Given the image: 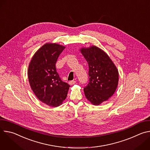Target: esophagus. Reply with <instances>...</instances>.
I'll list each match as a JSON object with an SVG mask.
<instances>
[{
    "instance_id": "34e87169",
    "label": "esophagus",
    "mask_w": 150,
    "mask_h": 150,
    "mask_svg": "<svg viewBox=\"0 0 150 150\" xmlns=\"http://www.w3.org/2000/svg\"><path fill=\"white\" fill-rule=\"evenodd\" d=\"M75 83H76V81H71L69 82V83L70 85H74V84H75Z\"/></svg>"
}]
</instances>
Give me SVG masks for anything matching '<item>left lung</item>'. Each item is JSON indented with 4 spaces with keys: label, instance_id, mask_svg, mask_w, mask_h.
Returning a JSON list of instances; mask_svg holds the SVG:
<instances>
[{
    "label": "left lung",
    "instance_id": "1",
    "mask_svg": "<svg viewBox=\"0 0 150 150\" xmlns=\"http://www.w3.org/2000/svg\"><path fill=\"white\" fill-rule=\"evenodd\" d=\"M88 64L89 83L83 88L85 97L93 105L108 101L118 85L119 72L109 55L100 48L91 46L79 49Z\"/></svg>",
    "mask_w": 150,
    "mask_h": 150
}]
</instances>
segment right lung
I'll return each instance as SVG.
<instances>
[{"mask_svg":"<svg viewBox=\"0 0 150 150\" xmlns=\"http://www.w3.org/2000/svg\"><path fill=\"white\" fill-rule=\"evenodd\" d=\"M65 46L48 42L33 55L28 69L30 87L37 98L50 107L61 105L70 85L63 82L56 72V63Z\"/></svg>","mask_w":150,"mask_h":150,"instance_id":"add662e5","label":"right lung"}]
</instances>
